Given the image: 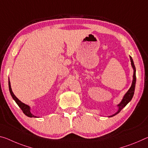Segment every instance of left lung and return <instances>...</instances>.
Listing matches in <instances>:
<instances>
[{
    "label": "left lung",
    "instance_id": "8db88e82",
    "mask_svg": "<svg viewBox=\"0 0 148 148\" xmlns=\"http://www.w3.org/2000/svg\"><path fill=\"white\" fill-rule=\"evenodd\" d=\"M130 59L131 62V65H132V67L134 70V74H133V79H132V85H131L130 88H129L127 92H126L125 95L123 96V98L122 99L121 101L117 105V107H118V111H117L115 113L112 114L111 116H109L108 117H112L115 116L116 114L120 112L122 109L125 107L126 105H127L129 102L132 100L134 93V90H135V86H136V68L134 64V61L132 57L130 56Z\"/></svg>",
    "mask_w": 148,
    "mask_h": 148
}]
</instances>
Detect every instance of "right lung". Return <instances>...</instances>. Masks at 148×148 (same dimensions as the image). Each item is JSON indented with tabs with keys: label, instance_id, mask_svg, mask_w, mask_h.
<instances>
[{
	"label": "right lung",
	"instance_id": "right-lung-1",
	"mask_svg": "<svg viewBox=\"0 0 148 148\" xmlns=\"http://www.w3.org/2000/svg\"><path fill=\"white\" fill-rule=\"evenodd\" d=\"M8 87H9V91H10V95L12 97L13 99L15 101L16 103L18 105V106L20 107V108L21 109H22V111H23V113H24L25 115L29 116V117H37L36 116H35L33 114L31 111H30V109H31V108L29 106V105H27L26 104L23 103H22L21 101H20L19 99H18L17 97H16V95L14 94L12 90V88H11V85H10V80H8Z\"/></svg>",
	"mask_w": 148,
	"mask_h": 148
}]
</instances>
